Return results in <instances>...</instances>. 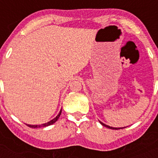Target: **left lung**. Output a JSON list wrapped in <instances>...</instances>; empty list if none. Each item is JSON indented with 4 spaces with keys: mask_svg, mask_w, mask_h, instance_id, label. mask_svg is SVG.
<instances>
[{
    "mask_svg": "<svg viewBox=\"0 0 158 158\" xmlns=\"http://www.w3.org/2000/svg\"><path fill=\"white\" fill-rule=\"evenodd\" d=\"M100 124H102V125H103L104 127H106L110 128V129H112V130H118V129H123V128H125V127H112L107 126V125H106V124L100 122Z\"/></svg>",
    "mask_w": 158,
    "mask_h": 158,
    "instance_id": "1",
    "label": "left lung"
}]
</instances>
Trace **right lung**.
Here are the masks:
<instances>
[{
    "label": "right lung",
    "instance_id": "1",
    "mask_svg": "<svg viewBox=\"0 0 158 158\" xmlns=\"http://www.w3.org/2000/svg\"><path fill=\"white\" fill-rule=\"evenodd\" d=\"M61 113H62V109L60 110L59 113H58V115H57L56 117L54 118H53L52 120L49 121V122L46 123H43V124H40V125H30V124H27V126L29 127H31V128H38V127H48L50 126V125H51V124L54 123L56 122L57 120L58 119V118L60 117V115H61Z\"/></svg>",
    "mask_w": 158,
    "mask_h": 158
}]
</instances>
